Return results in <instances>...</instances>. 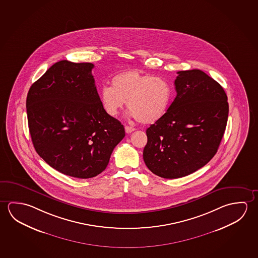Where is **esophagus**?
Returning <instances> with one entry per match:
<instances>
[{
    "label": "esophagus",
    "instance_id": "1",
    "mask_svg": "<svg viewBox=\"0 0 258 258\" xmlns=\"http://www.w3.org/2000/svg\"><path fill=\"white\" fill-rule=\"evenodd\" d=\"M135 127H130V126H125V131H126V133H131L132 131H135Z\"/></svg>",
    "mask_w": 258,
    "mask_h": 258
}]
</instances>
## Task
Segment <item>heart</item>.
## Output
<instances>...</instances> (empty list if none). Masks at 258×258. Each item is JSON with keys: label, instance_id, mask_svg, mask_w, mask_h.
Masks as SVG:
<instances>
[{"label": "heart", "instance_id": "1", "mask_svg": "<svg viewBox=\"0 0 258 258\" xmlns=\"http://www.w3.org/2000/svg\"><path fill=\"white\" fill-rule=\"evenodd\" d=\"M172 96L168 81L136 69L116 74L111 78V86L103 85L100 90V100L107 114L116 117L127 102L130 116L145 124L156 122L165 116Z\"/></svg>", "mask_w": 258, "mask_h": 258}]
</instances>
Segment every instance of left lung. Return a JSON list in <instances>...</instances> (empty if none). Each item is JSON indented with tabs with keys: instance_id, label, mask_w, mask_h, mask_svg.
I'll return each instance as SVG.
<instances>
[{
	"instance_id": "8db88e82",
	"label": "left lung",
	"mask_w": 258,
	"mask_h": 258,
	"mask_svg": "<svg viewBox=\"0 0 258 258\" xmlns=\"http://www.w3.org/2000/svg\"><path fill=\"white\" fill-rule=\"evenodd\" d=\"M177 95L165 116L147 130L144 162L166 179L183 177L215 156L228 117L222 86L199 69L179 71Z\"/></svg>"
}]
</instances>
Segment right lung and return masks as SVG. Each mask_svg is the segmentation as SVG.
I'll return each mask as SVG.
<instances>
[{"instance_id":"1","label":"right lung","mask_w":258,"mask_h":258,"mask_svg":"<svg viewBox=\"0 0 258 258\" xmlns=\"http://www.w3.org/2000/svg\"><path fill=\"white\" fill-rule=\"evenodd\" d=\"M92 63L62 60L31 85L26 107L30 137L43 160L72 177L105 170L125 137L118 119L102 108Z\"/></svg>"}]
</instances>
